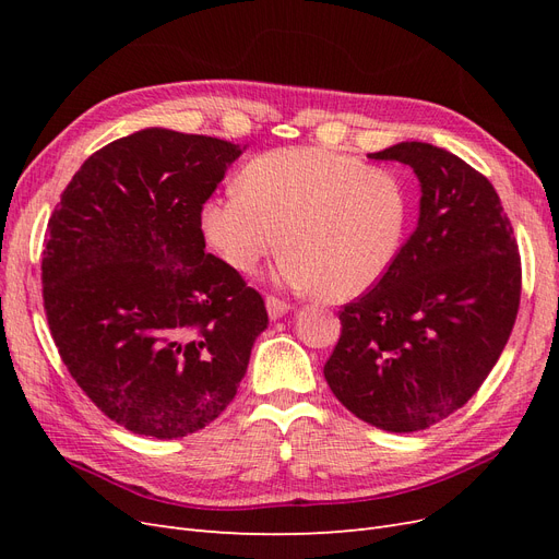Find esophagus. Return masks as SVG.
I'll return each instance as SVG.
<instances>
[{"mask_svg":"<svg viewBox=\"0 0 559 559\" xmlns=\"http://www.w3.org/2000/svg\"><path fill=\"white\" fill-rule=\"evenodd\" d=\"M265 308H267V317H270V319H282L286 312L292 310L289 302H284V300L273 298V296L265 298Z\"/></svg>","mask_w":559,"mask_h":559,"instance_id":"1","label":"esophagus"}]
</instances>
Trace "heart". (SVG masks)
<instances>
[{
  "mask_svg": "<svg viewBox=\"0 0 559 559\" xmlns=\"http://www.w3.org/2000/svg\"><path fill=\"white\" fill-rule=\"evenodd\" d=\"M408 224L401 181L361 160L317 146L253 158L228 189L202 202L207 245L242 275L257 273L282 242L280 284L354 298L394 265Z\"/></svg>",
  "mask_w": 559,
  "mask_h": 559,
  "instance_id": "obj_1",
  "label": "heart"
}]
</instances>
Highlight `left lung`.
<instances>
[{
  "label": "left lung",
  "instance_id": "1",
  "mask_svg": "<svg viewBox=\"0 0 559 559\" xmlns=\"http://www.w3.org/2000/svg\"><path fill=\"white\" fill-rule=\"evenodd\" d=\"M368 158L413 167L417 228L389 273L341 312L324 378L352 415L411 433L460 411L495 368L518 317L522 270L495 186L460 156L401 142Z\"/></svg>",
  "mask_w": 559,
  "mask_h": 559
}]
</instances>
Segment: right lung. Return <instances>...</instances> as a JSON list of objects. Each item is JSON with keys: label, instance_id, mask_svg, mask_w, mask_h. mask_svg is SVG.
Listing matches in <instances>:
<instances>
[{"label": "right lung", "instance_id": "right-lung-1", "mask_svg": "<svg viewBox=\"0 0 559 559\" xmlns=\"http://www.w3.org/2000/svg\"><path fill=\"white\" fill-rule=\"evenodd\" d=\"M247 146L144 128L81 165L48 222L44 308L76 384L116 425L173 441L222 415L267 329L205 253L200 207Z\"/></svg>", "mask_w": 559, "mask_h": 559}]
</instances>
